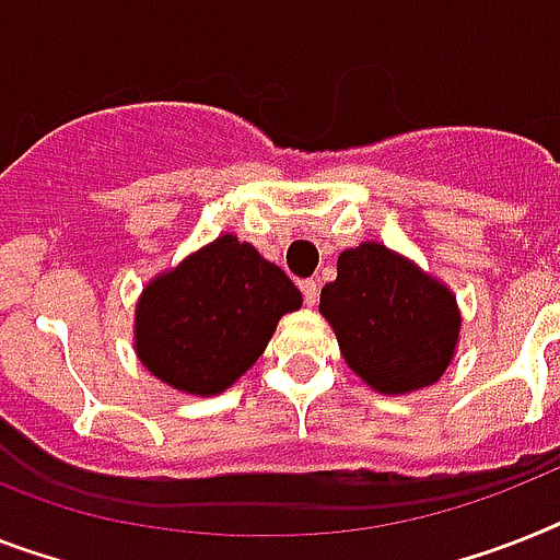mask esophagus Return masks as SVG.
Masks as SVG:
<instances>
[{"label":"esophagus","instance_id":"obj_1","mask_svg":"<svg viewBox=\"0 0 560 560\" xmlns=\"http://www.w3.org/2000/svg\"><path fill=\"white\" fill-rule=\"evenodd\" d=\"M300 291H303L306 306H317V298H320V283H317V280H303V283H300Z\"/></svg>","mask_w":560,"mask_h":560}]
</instances>
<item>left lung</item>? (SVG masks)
I'll list each match as a JSON object with an SVG mask.
<instances>
[{
    "label": "left lung",
    "mask_w": 560,
    "mask_h": 560,
    "mask_svg": "<svg viewBox=\"0 0 560 560\" xmlns=\"http://www.w3.org/2000/svg\"><path fill=\"white\" fill-rule=\"evenodd\" d=\"M346 363L383 395L435 383L450 366L460 317L452 291L381 243L340 254L320 291Z\"/></svg>",
    "instance_id": "8db88e82"
}]
</instances>
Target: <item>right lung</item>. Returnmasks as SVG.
Returning a JSON list of instances; mask_svg holds the SVG:
<instances>
[{"instance_id":"1","label":"right lung","mask_w":560,"mask_h":560,"mask_svg":"<svg viewBox=\"0 0 560 560\" xmlns=\"http://www.w3.org/2000/svg\"><path fill=\"white\" fill-rule=\"evenodd\" d=\"M300 291L234 234L156 277L137 306V354L174 389L217 395L266 352Z\"/></svg>"}]
</instances>
